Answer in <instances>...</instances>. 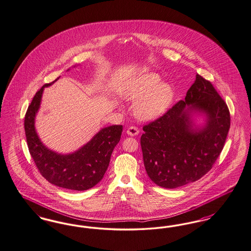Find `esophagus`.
Wrapping results in <instances>:
<instances>
[{"instance_id":"34e87169","label":"esophagus","mask_w":251,"mask_h":251,"mask_svg":"<svg viewBox=\"0 0 251 251\" xmlns=\"http://www.w3.org/2000/svg\"><path fill=\"white\" fill-rule=\"evenodd\" d=\"M127 133L130 136H134V135H137L139 133V130L135 126H130L127 130Z\"/></svg>"}]
</instances>
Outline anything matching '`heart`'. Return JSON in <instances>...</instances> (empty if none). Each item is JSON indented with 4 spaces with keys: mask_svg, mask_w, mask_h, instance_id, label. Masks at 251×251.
<instances>
[{
    "mask_svg": "<svg viewBox=\"0 0 251 251\" xmlns=\"http://www.w3.org/2000/svg\"><path fill=\"white\" fill-rule=\"evenodd\" d=\"M159 82L158 75L145 74L131 81L123 92L127 99L138 100L134 112L142 121L158 118L170 104L173 98L172 89L168 84Z\"/></svg>",
    "mask_w": 251,
    "mask_h": 251,
    "instance_id": "obj_1",
    "label": "heart"
}]
</instances>
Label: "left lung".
<instances>
[{"label":"left lung","mask_w":251,"mask_h":251,"mask_svg":"<svg viewBox=\"0 0 251 251\" xmlns=\"http://www.w3.org/2000/svg\"><path fill=\"white\" fill-rule=\"evenodd\" d=\"M191 110L208 116L206 127L198 132L191 130ZM230 125L226 102L210 81L197 75L185 100L143 127L141 148L148 176L165 189L200 179L221 155Z\"/></svg>","instance_id":"1"}]
</instances>
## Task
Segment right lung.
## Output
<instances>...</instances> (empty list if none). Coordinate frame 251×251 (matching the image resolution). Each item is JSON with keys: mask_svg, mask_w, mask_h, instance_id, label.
I'll use <instances>...</instances> for the list:
<instances>
[{"mask_svg": "<svg viewBox=\"0 0 251 251\" xmlns=\"http://www.w3.org/2000/svg\"><path fill=\"white\" fill-rule=\"evenodd\" d=\"M55 81L45 84L35 93L26 112L24 129L28 149L42 176L50 183L67 190L86 191L103 177L111 154L121 140L123 126L112 125L101 129L87 145L73 154L60 155L48 150L36 134L34 118L40 106L44 88Z\"/></svg>", "mask_w": 251, "mask_h": 251, "instance_id": "1", "label": "right lung"}]
</instances>
